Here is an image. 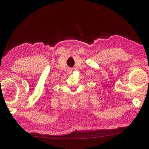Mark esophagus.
Segmentation results:
<instances>
[{
    "mask_svg": "<svg viewBox=\"0 0 149 149\" xmlns=\"http://www.w3.org/2000/svg\"><path fill=\"white\" fill-rule=\"evenodd\" d=\"M68 74H71L72 72V69H71V68H69V69L68 70Z\"/></svg>",
    "mask_w": 149,
    "mask_h": 149,
    "instance_id": "esophagus-1",
    "label": "esophagus"
}]
</instances>
